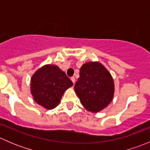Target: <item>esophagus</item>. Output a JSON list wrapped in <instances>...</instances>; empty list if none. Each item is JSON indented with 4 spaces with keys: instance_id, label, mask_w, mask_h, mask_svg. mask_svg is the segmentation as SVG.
<instances>
[{
    "instance_id": "34e87169",
    "label": "esophagus",
    "mask_w": 150,
    "mask_h": 150,
    "mask_svg": "<svg viewBox=\"0 0 150 150\" xmlns=\"http://www.w3.org/2000/svg\"><path fill=\"white\" fill-rule=\"evenodd\" d=\"M71 81H72V83H73V84H75V77H72V78H71Z\"/></svg>"
}]
</instances>
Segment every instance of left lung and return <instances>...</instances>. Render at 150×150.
Segmentation results:
<instances>
[{
  "label": "left lung",
  "instance_id": "1",
  "mask_svg": "<svg viewBox=\"0 0 150 150\" xmlns=\"http://www.w3.org/2000/svg\"><path fill=\"white\" fill-rule=\"evenodd\" d=\"M75 91L86 110L98 112L112 100L114 81L101 63L88 62L80 69V78L75 85Z\"/></svg>",
  "mask_w": 150,
  "mask_h": 150
}]
</instances>
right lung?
I'll list each match as a JSON object with an SVG mask.
<instances>
[{
    "label": "right lung",
    "mask_w": 150,
    "mask_h": 150,
    "mask_svg": "<svg viewBox=\"0 0 150 150\" xmlns=\"http://www.w3.org/2000/svg\"><path fill=\"white\" fill-rule=\"evenodd\" d=\"M72 82L59 67L47 64L38 69L31 78V93L35 101L48 110L59 104L63 93Z\"/></svg>",
    "instance_id": "right-lung-1"
}]
</instances>
